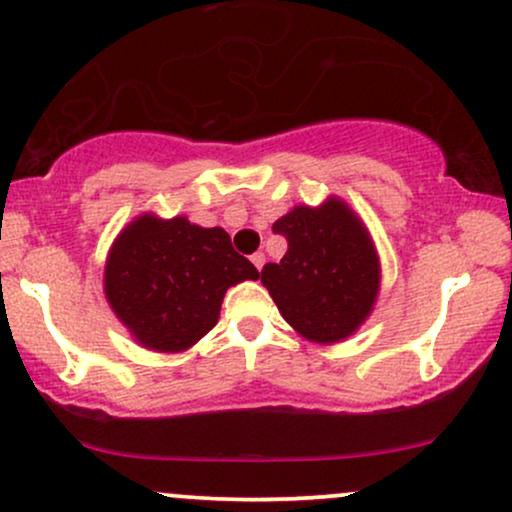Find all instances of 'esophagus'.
Instances as JSON below:
<instances>
[{
	"mask_svg": "<svg viewBox=\"0 0 512 512\" xmlns=\"http://www.w3.org/2000/svg\"><path fill=\"white\" fill-rule=\"evenodd\" d=\"M250 260H252V264H255L257 269H262L264 262H267V257H264V252H255V255H252Z\"/></svg>",
	"mask_w": 512,
	"mask_h": 512,
	"instance_id": "obj_1",
	"label": "esophagus"
}]
</instances>
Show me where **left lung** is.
<instances>
[{"instance_id":"1","label":"left lung","mask_w":512,"mask_h":512,"mask_svg":"<svg viewBox=\"0 0 512 512\" xmlns=\"http://www.w3.org/2000/svg\"><path fill=\"white\" fill-rule=\"evenodd\" d=\"M289 240L281 262L262 269V284L281 317L315 344L351 337L378 301L380 257L366 223L344 199L298 204L274 221Z\"/></svg>"}]
</instances>
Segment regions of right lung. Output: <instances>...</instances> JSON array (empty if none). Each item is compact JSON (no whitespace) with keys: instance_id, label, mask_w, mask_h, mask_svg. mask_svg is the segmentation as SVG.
I'll list each match as a JSON object with an SVG mask.
<instances>
[{"instance_id":"add662e5","label":"right lung","mask_w":512,"mask_h":512,"mask_svg":"<svg viewBox=\"0 0 512 512\" xmlns=\"http://www.w3.org/2000/svg\"><path fill=\"white\" fill-rule=\"evenodd\" d=\"M257 276L223 228L139 214L110 245L103 291L134 342L180 354L219 322L226 291Z\"/></svg>"}]
</instances>
